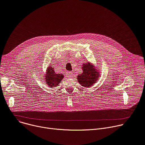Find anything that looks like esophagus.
<instances>
[{
	"mask_svg": "<svg viewBox=\"0 0 145 145\" xmlns=\"http://www.w3.org/2000/svg\"><path fill=\"white\" fill-rule=\"evenodd\" d=\"M67 76L69 77H71L72 75H73V72H68L67 73Z\"/></svg>",
	"mask_w": 145,
	"mask_h": 145,
	"instance_id": "esophagus-1",
	"label": "esophagus"
}]
</instances>
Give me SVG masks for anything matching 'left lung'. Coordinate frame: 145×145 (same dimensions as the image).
<instances>
[{"label":"left lung","mask_w":145,"mask_h":145,"mask_svg":"<svg viewBox=\"0 0 145 145\" xmlns=\"http://www.w3.org/2000/svg\"><path fill=\"white\" fill-rule=\"evenodd\" d=\"M83 73L77 76L78 82L82 86L85 87H89L97 82L99 77V74L97 69L96 70L94 67L89 62L86 63L83 66Z\"/></svg>","instance_id":"obj_1"}]
</instances>
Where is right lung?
<instances>
[{
    "mask_svg": "<svg viewBox=\"0 0 145 145\" xmlns=\"http://www.w3.org/2000/svg\"><path fill=\"white\" fill-rule=\"evenodd\" d=\"M62 78H63V74L56 73L54 68L50 67L47 68L44 79L46 80V83L47 84L50 88L58 86Z\"/></svg>",
    "mask_w": 145,
    "mask_h": 145,
    "instance_id": "add662e5",
    "label": "right lung"
}]
</instances>
